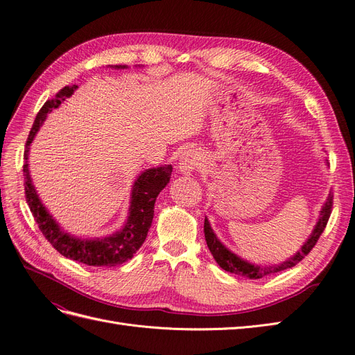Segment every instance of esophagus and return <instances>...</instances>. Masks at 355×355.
I'll use <instances>...</instances> for the list:
<instances>
[{
    "instance_id": "obj_1",
    "label": "esophagus",
    "mask_w": 355,
    "mask_h": 355,
    "mask_svg": "<svg viewBox=\"0 0 355 355\" xmlns=\"http://www.w3.org/2000/svg\"><path fill=\"white\" fill-rule=\"evenodd\" d=\"M200 162H202V156L199 155V152L190 149V150L182 153V156H181V161H180L181 171L184 174H190L191 171L199 168Z\"/></svg>"
}]
</instances>
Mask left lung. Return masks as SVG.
<instances>
[{
  "label": "left lung",
  "mask_w": 355,
  "mask_h": 355,
  "mask_svg": "<svg viewBox=\"0 0 355 355\" xmlns=\"http://www.w3.org/2000/svg\"><path fill=\"white\" fill-rule=\"evenodd\" d=\"M332 206H334V194H329V198H327V202L322 207L319 222L316 224V227H314V231L311 232L310 239L306 241V244L303 247H301V250L294 257H291L290 260H285L284 263H281L278 266H269V268L254 266L252 263H247L245 260L240 259L239 256H235L234 253H231L228 250L227 247L222 245V243L216 239V235L214 234L211 225H209V220L205 218V227H203V230H205L206 244L209 247V250H211L212 256L215 257L216 263L224 270L235 273V275H240V277L250 278V279L265 278V277H269V275L278 273V272H282L285 269H290V268L295 266L297 263H300V261L303 260L313 250V247L316 245L319 237H320L322 232L324 231V228L327 225V220H329V216L332 214Z\"/></svg>",
  "instance_id": "left-lung-1"
}]
</instances>
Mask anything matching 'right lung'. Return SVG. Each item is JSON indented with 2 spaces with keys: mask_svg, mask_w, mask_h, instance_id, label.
<instances>
[{
  "mask_svg": "<svg viewBox=\"0 0 355 355\" xmlns=\"http://www.w3.org/2000/svg\"><path fill=\"white\" fill-rule=\"evenodd\" d=\"M118 67V65H115ZM121 67V65H120ZM118 67V69H120ZM125 67V65H124ZM76 85L73 86H64L61 90L57 92V95L48 99L42 108L36 114L35 123L31 128V133L28 140H26V150H24V159H28V152L31 143L36 135V131L41 127L46 114L52 110L58 108L61 102L73 95L76 90ZM24 178V196L26 202H28L31 212L37 222V227L44 234V237L49 241V244L55 248V250L62 254L64 257L80 261L87 266H116L123 265L124 261L133 257V254L141 247V244L146 240L148 231L152 225L153 219V207L157 194L168 184L171 173H173V166H159L148 169L143 173L133 186V193H131V206H130V216L125 222L123 230L110 235V237L103 239H94V240H82L74 239L71 235L65 234L60 230L57 222L51 218L46 212V209L39 200L35 187L32 186V181L29 177L28 164L23 166Z\"/></svg>",
  "mask_w": 355,
  "mask_h": 355,
  "instance_id": "right-lung-1",
  "label": "right lung"
}]
</instances>
